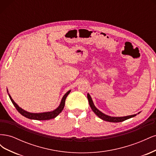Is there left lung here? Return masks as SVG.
Instances as JSON below:
<instances>
[{
  "instance_id": "obj_1",
  "label": "left lung",
  "mask_w": 156,
  "mask_h": 156,
  "mask_svg": "<svg viewBox=\"0 0 156 156\" xmlns=\"http://www.w3.org/2000/svg\"><path fill=\"white\" fill-rule=\"evenodd\" d=\"M87 98L88 100L89 105H90V106L93 112L95 113V114L99 118H100L101 119L105 120V121L110 122H123V121L129 119H131V118H133L136 115H133L122 116V117H114V116H110L106 115L104 114V113H103L100 111H99L98 108L95 107V105H94V103H93V101L92 100V98L90 97V96L89 94H87ZM139 113H140V112H139Z\"/></svg>"
}]
</instances>
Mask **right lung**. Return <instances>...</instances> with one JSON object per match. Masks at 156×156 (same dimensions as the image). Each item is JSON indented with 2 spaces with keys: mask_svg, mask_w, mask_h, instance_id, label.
I'll return each instance as SVG.
<instances>
[{
  "mask_svg": "<svg viewBox=\"0 0 156 156\" xmlns=\"http://www.w3.org/2000/svg\"><path fill=\"white\" fill-rule=\"evenodd\" d=\"M7 92H8V90ZM71 92V90H69L68 92H67L64 94V96H63L62 100H61L60 104L59 105V106L55 109L53 111H50V112H41V113H32V112H27L25 110H23V108H21V107H20L18 106V105L17 103L13 100V99L12 98L10 94H8L9 97H10V100L12 102V103L13 104V105L15 106V107L16 108V109L17 110V111L20 113L21 115H22L23 116H24L25 117L27 118V119H32V120H51L55 119V117L57 116L60 113L62 112V111L63 110V108L64 107L65 105V101L66 99L67 96L68 94H69V92Z\"/></svg>",
  "mask_w": 156,
  "mask_h": 156,
  "instance_id": "add662e5",
  "label": "right lung"
}]
</instances>
